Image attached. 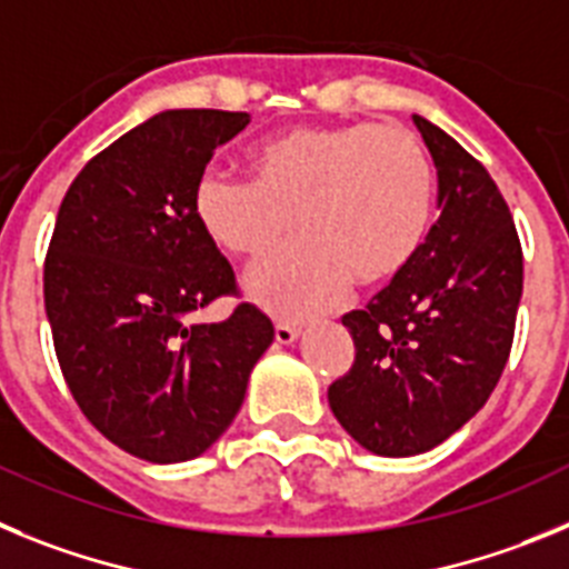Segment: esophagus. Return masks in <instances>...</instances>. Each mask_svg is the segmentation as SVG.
Segmentation results:
<instances>
[{"label": "esophagus", "mask_w": 569, "mask_h": 569, "mask_svg": "<svg viewBox=\"0 0 569 569\" xmlns=\"http://www.w3.org/2000/svg\"><path fill=\"white\" fill-rule=\"evenodd\" d=\"M297 337H300V326H297V322L280 320L278 326H274V340H278L280 346H289V342H295Z\"/></svg>", "instance_id": "34e87169"}]
</instances>
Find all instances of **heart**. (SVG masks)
Here are the masks:
<instances>
[{
    "label": "heart",
    "mask_w": 569,
    "mask_h": 569,
    "mask_svg": "<svg viewBox=\"0 0 569 569\" xmlns=\"http://www.w3.org/2000/svg\"><path fill=\"white\" fill-rule=\"evenodd\" d=\"M249 172L203 176L196 218L212 243L249 260L300 227L297 247L247 278L254 303L280 317L329 309L355 278H397L431 232L437 176L422 138L402 124L291 127L254 147Z\"/></svg>",
    "instance_id": "b5f03b06"
}]
</instances>
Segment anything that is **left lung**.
<instances>
[{
  "mask_svg": "<svg viewBox=\"0 0 569 569\" xmlns=\"http://www.w3.org/2000/svg\"><path fill=\"white\" fill-rule=\"evenodd\" d=\"M413 124L437 167L439 221L406 272L342 317L355 366L329 386L337 422L377 457L437 448L488 402L521 300V243L499 187L448 132Z\"/></svg>",
  "mask_w": 569,
  "mask_h": 569,
  "instance_id": "1",
  "label": "left lung"
}]
</instances>
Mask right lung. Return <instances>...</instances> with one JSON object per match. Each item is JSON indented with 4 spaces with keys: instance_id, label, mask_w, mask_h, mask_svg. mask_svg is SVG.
I'll list each match as a JSON object with an SVG mask.
<instances>
[{
    "instance_id": "add662e5",
    "label": "right lung",
    "mask_w": 569,
    "mask_h": 569,
    "mask_svg": "<svg viewBox=\"0 0 569 569\" xmlns=\"http://www.w3.org/2000/svg\"><path fill=\"white\" fill-rule=\"evenodd\" d=\"M247 124L249 112H158L90 158L56 214L44 309L61 373L96 431L147 462L212 448L274 340L252 303L196 320L238 295L198 223L196 189L212 152Z\"/></svg>"
}]
</instances>
